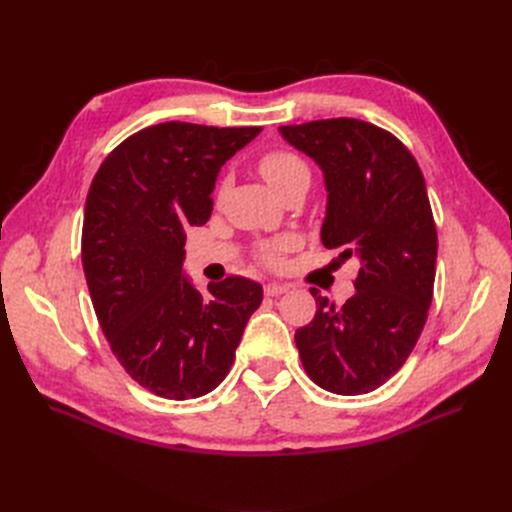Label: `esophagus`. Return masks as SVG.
I'll list each match as a JSON object with an SVG mask.
<instances>
[{
    "label": "esophagus",
    "mask_w": 512,
    "mask_h": 512,
    "mask_svg": "<svg viewBox=\"0 0 512 512\" xmlns=\"http://www.w3.org/2000/svg\"><path fill=\"white\" fill-rule=\"evenodd\" d=\"M284 292H288V286H284V284H267L265 286L267 297H280V294H284Z\"/></svg>",
    "instance_id": "34e87169"
}]
</instances>
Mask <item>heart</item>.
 <instances>
[{"label": "heart", "instance_id": "b5f03b06", "mask_svg": "<svg viewBox=\"0 0 512 512\" xmlns=\"http://www.w3.org/2000/svg\"><path fill=\"white\" fill-rule=\"evenodd\" d=\"M258 168L262 177H265L277 192H284L288 185L309 175V168L305 160L290 149H271L265 156L258 160ZM290 247V239H275V241H265L256 247V260L265 267H280L284 252Z\"/></svg>", "mask_w": 512, "mask_h": 512}]
</instances>
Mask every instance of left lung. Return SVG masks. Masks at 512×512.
I'll list each match as a JSON object with an SVG mask.
<instances>
[{
	"instance_id": "left-lung-1",
	"label": "left lung",
	"mask_w": 512,
	"mask_h": 512,
	"mask_svg": "<svg viewBox=\"0 0 512 512\" xmlns=\"http://www.w3.org/2000/svg\"><path fill=\"white\" fill-rule=\"evenodd\" d=\"M280 130L324 170V247L359 262L356 292L344 305L309 290L318 309L294 333V344L320 389L376 391L406 363L433 299L438 232L423 173L395 134L361 119H318Z\"/></svg>"
}]
</instances>
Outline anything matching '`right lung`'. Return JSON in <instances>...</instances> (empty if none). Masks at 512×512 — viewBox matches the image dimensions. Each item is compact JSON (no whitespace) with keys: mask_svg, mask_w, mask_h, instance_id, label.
Masks as SVG:
<instances>
[{"mask_svg":"<svg viewBox=\"0 0 512 512\" xmlns=\"http://www.w3.org/2000/svg\"><path fill=\"white\" fill-rule=\"evenodd\" d=\"M260 130L158 123L119 143L91 181L81 235L91 303L121 367L158 397L213 391L262 301V286L239 275L207 292L183 277L185 230L209 220L222 164Z\"/></svg>","mask_w":512,"mask_h":512,"instance_id":"add662e5","label":"right lung"}]
</instances>
